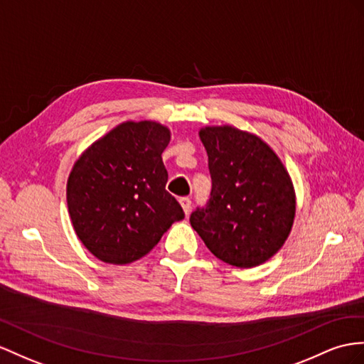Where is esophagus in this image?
Returning a JSON list of instances; mask_svg holds the SVG:
<instances>
[{
    "instance_id": "1",
    "label": "esophagus",
    "mask_w": 364,
    "mask_h": 364,
    "mask_svg": "<svg viewBox=\"0 0 364 364\" xmlns=\"http://www.w3.org/2000/svg\"><path fill=\"white\" fill-rule=\"evenodd\" d=\"M180 204H181L183 210L186 212V215H188V213L191 212V204H192L191 198H189V197H181V198H180Z\"/></svg>"
}]
</instances>
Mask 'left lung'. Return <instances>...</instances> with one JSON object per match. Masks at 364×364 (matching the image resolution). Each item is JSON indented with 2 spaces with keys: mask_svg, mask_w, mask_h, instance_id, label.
<instances>
[{
  "mask_svg": "<svg viewBox=\"0 0 364 364\" xmlns=\"http://www.w3.org/2000/svg\"><path fill=\"white\" fill-rule=\"evenodd\" d=\"M212 189L191 225L210 252L237 267L277 254L292 229L295 193L275 152L258 136L230 126L200 130Z\"/></svg>",
  "mask_w": 364,
  "mask_h": 364,
  "instance_id": "1",
  "label": "left lung"
}]
</instances>
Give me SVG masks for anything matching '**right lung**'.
<instances>
[{
	"instance_id": "obj_1",
	"label": "right lung",
	"mask_w": 364,
	"mask_h": 364,
	"mask_svg": "<svg viewBox=\"0 0 364 364\" xmlns=\"http://www.w3.org/2000/svg\"><path fill=\"white\" fill-rule=\"evenodd\" d=\"M169 141V129L155 121H129L93 143L73 166L68 181L72 225L101 262L139 259L184 218L166 191L161 154Z\"/></svg>"
}]
</instances>
